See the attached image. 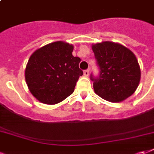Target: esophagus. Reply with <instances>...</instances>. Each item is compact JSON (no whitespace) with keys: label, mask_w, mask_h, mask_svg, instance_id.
Instances as JSON below:
<instances>
[{"label":"esophagus","mask_w":154,"mask_h":154,"mask_svg":"<svg viewBox=\"0 0 154 154\" xmlns=\"http://www.w3.org/2000/svg\"><path fill=\"white\" fill-rule=\"evenodd\" d=\"M88 75H89V69H85L84 71V75L87 77V76H88Z\"/></svg>","instance_id":"34e87169"}]
</instances>
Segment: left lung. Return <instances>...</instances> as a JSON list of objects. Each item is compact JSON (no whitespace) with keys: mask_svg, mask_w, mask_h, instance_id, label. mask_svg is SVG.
Listing matches in <instances>:
<instances>
[{"mask_svg":"<svg viewBox=\"0 0 154 154\" xmlns=\"http://www.w3.org/2000/svg\"><path fill=\"white\" fill-rule=\"evenodd\" d=\"M100 74L91 75L94 92L111 103L122 102L134 94L140 81V68L136 57L123 45L103 42L92 45Z\"/></svg>","mask_w":154,"mask_h":154,"instance_id":"left-lung-1","label":"left lung"}]
</instances>
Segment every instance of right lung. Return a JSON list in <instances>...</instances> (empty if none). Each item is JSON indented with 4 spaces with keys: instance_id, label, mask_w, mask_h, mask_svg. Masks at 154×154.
Segmentation results:
<instances>
[{
    "instance_id": "obj_1",
    "label": "right lung",
    "mask_w": 154,
    "mask_h": 154,
    "mask_svg": "<svg viewBox=\"0 0 154 154\" xmlns=\"http://www.w3.org/2000/svg\"><path fill=\"white\" fill-rule=\"evenodd\" d=\"M74 46L62 41L45 45L31 55L25 69L30 93L42 103L57 104L73 94L83 71Z\"/></svg>"
}]
</instances>
